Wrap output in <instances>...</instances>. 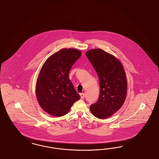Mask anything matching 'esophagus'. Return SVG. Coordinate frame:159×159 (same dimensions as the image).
Here are the masks:
<instances>
[{"label": "esophagus", "instance_id": "34e87169", "mask_svg": "<svg viewBox=\"0 0 159 159\" xmlns=\"http://www.w3.org/2000/svg\"><path fill=\"white\" fill-rule=\"evenodd\" d=\"M80 97H81V99H83L84 98V93H80Z\"/></svg>", "mask_w": 159, "mask_h": 159}]
</instances>
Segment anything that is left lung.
I'll list each match as a JSON object with an SVG mask.
<instances>
[{"mask_svg":"<svg viewBox=\"0 0 159 159\" xmlns=\"http://www.w3.org/2000/svg\"><path fill=\"white\" fill-rule=\"evenodd\" d=\"M86 55L96 71L100 89L98 101L90 106V111L97 118L105 119L119 110L125 101V70L119 60L101 49L87 51Z\"/></svg>","mask_w":159,"mask_h":159,"instance_id":"8db88e82","label":"left lung"}]
</instances>
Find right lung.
<instances>
[{"label":"right lung","mask_w":159,"mask_h":159,"mask_svg":"<svg viewBox=\"0 0 159 159\" xmlns=\"http://www.w3.org/2000/svg\"><path fill=\"white\" fill-rule=\"evenodd\" d=\"M82 53L75 49H62L47 59L39 73L36 96L44 111L55 116L66 114L80 98L69 77L73 64Z\"/></svg>","instance_id":"add662e5"}]
</instances>
